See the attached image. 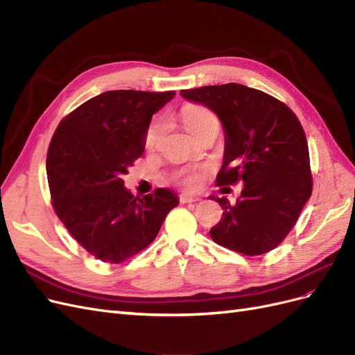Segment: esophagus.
Masks as SVG:
<instances>
[{
  "label": "esophagus",
  "mask_w": 355,
  "mask_h": 355,
  "mask_svg": "<svg viewBox=\"0 0 355 355\" xmlns=\"http://www.w3.org/2000/svg\"><path fill=\"white\" fill-rule=\"evenodd\" d=\"M179 201H180L182 204H187V202H197V201H200V198H198V197H196V196L180 194V197H179Z\"/></svg>",
  "instance_id": "esophagus-1"
}]
</instances>
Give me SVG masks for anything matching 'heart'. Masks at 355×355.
<instances>
[{"instance_id":"b5f03b06","label":"heart","mask_w":355,"mask_h":355,"mask_svg":"<svg viewBox=\"0 0 355 355\" xmlns=\"http://www.w3.org/2000/svg\"><path fill=\"white\" fill-rule=\"evenodd\" d=\"M180 120L185 124V128L191 135H196L197 132L201 130L202 127H206L213 121H218V118L209 108H206V106L189 103L180 110ZM163 130H164V121L159 120V118L149 124L144 137L145 148L153 149L157 145ZM176 179L188 187H192L196 184V176L192 173H180L176 176Z\"/></svg>"}]
</instances>
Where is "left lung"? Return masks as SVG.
I'll return each instance as SVG.
<instances>
[{"label":"left lung","instance_id":"left-lung-1","mask_svg":"<svg viewBox=\"0 0 355 355\" xmlns=\"http://www.w3.org/2000/svg\"><path fill=\"white\" fill-rule=\"evenodd\" d=\"M180 94L207 106L223 124L218 187L244 184L235 204L210 197L223 210L210 230L211 240L245 256L275 249L313 192L308 142L297 116L286 103L243 84L206 85Z\"/></svg>","mask_w":355,"mask_h":355}]
</instances>
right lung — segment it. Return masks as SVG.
Masks as SVG:
<instances>
[{
	"label": "right lung",
	"mask_w": 355,
	"mask_h": 355,
	"mask_svg": "<svg viewBox=\"0 0 355 355\" xmlns=\"http://www.w3.org/2000/svg\"><path fill=\"white\" fill-rule=\"evenodd\" d=\"M176 92H105L59 123L47 153L49 188L58 218L96 259L121 263L151 244L179 200L157 188L135 197L123 175L144 154L153 115Z\"/></svg>",
	"instance_id": "obj_1"
}]
</instances>
